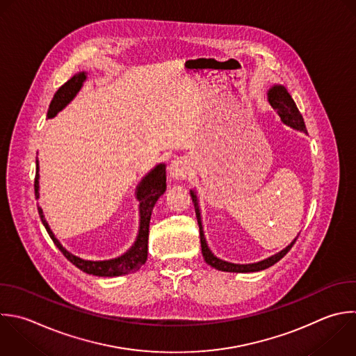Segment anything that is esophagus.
Returning a JSON list of instances; mask_svg holds the SVG:
<instances>
[{
    "label": "esophagus",
    "mask_w": 356,
    "mask_h": 356,
    "mask_svg": "<svg viewBox=\"0 0 356 356\" xmlns=\"http://www.w3.org/2000/svg\"><path fill=\"white\" fill-rule=\"evenodd\" d=\"M189 170H191V167H189L188 161L181 157L172 160L168 167V172H170L171 178H174L175 181H184L188 177Z\"/></svg>",
    "instance_id": "obj_1"
}]
</instances>
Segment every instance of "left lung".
I'll return each instance as SVG.
<instances>
[{"label": "left lung", "instance_id": "8db88e82", "mask_svg": "<svg viewBox=\"0 0 356 356\" xmlns=\"http://www.w3.org/2000/svg\"><path fill=\"white\" fill-rule=\"evenodd\" d=\"M267 100L271 104V107L277 111L278 117L281 118V122L288 125L289 128L307 134L306 132V127H305V121L303 117L300 115L293 99L291 97L289 92L285 89V86L274 83L273 86H270V89L267 90ZM191 196H192V202L195 204V211H196V218H197V224H199V229H200V245H202V254L204 261L214 267L216 270L220 271H228V273H254V271H261L264 268H268L270 266L275 264L280 259H282L289 249L293 246L295 241L298 239V235L295 236V239L285 246L282 250L263 259L254 263H245V264H239V263H231L227 260H222L220 257H217L209 248L206 236H204V229H203V221H202V211H200V204H199V196L196 189H191Z\"/></svg>", "mask_w": 356, "mask_h": 356}]
</instances>
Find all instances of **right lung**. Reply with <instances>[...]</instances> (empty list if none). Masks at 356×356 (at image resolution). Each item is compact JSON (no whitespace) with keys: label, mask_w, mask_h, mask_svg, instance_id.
I'll list each match as a JSON object with an SVG mask.
<instances>
[{"label":"right lung","mask_w":356,"mask_h":356,"mask_svg":"<svg viewBox=\"0 0 356 356\" xmlns=\"http://www.w3.org/2000/svg\"><path fill=\"white\" fill-rule=\"evenodd\" d=\"M88 79V72H78L75 74L65 85H63L57 93L54 95L50 108L47 111V120L54 118L58 113H61L81 92L83 88V83ZM40 165H39V159H36V179H35V193L36 199L40 197ZM165 163L157 164L154 168H152L136 185L135 189V199L139 202V229L135 242L132 246L124 252L122 254L107 259V260H86L82 259L68 249L63 246V243L57 239L54 232L51 231L43 209L38 206L40 218L43 225L46 227L50 238L53 242L57 245V248L63 252V254L79 270L83 273L97 275V277H118V275H125L138 271L147 260V241H149V224H150V216L153 211V207L159 197L164 195L167 189L165 184Z\"/></svg>","instance_id":"add662e5"}]
</instances>
